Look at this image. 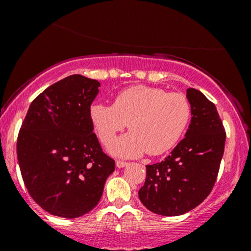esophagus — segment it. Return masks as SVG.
Masks as SVG:
<instances>
[{
	"instance_id": "34e87169",
	"label": "esophagus",
	"mask_w": 251,
	"mask_h": 251,
	"mask_svg": "<svg viewBox=\"0 0 251 251\" xmlns=\"http://www.w3.org/2000/svg\"><path fill=\"white\" fill-rule=\"evenodd\" d=\"M127 164H128V163L123 162V160H117V162H116V166H117V168L122 169V168H125V166H127Z\"/></svg>"
}]
</instances>
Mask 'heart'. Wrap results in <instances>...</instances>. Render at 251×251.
<instances>
[{
  "mask_svg": "<svg viewBox=\"0 0 251 251\" xmlns=\"http://www.w3.org/2000/svg\"><path fill=\"white\" fill-rule=\"evenodd\" d=\"M91 119L98 137L107 146L119 132L131 129L109 146L122 158L159 155L179 142L191 119V103L183 93L149 86H132L118 93L113 105H92Z\"/></svg>",
  "mask_w": 251,
  "mask_h": 251,
  "instance_id": "1",
  "label": "heart"
}]
</instances>
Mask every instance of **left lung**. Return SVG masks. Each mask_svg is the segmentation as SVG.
Here are the masks:
<instances>
[{
  "instance_id": "obj_1",
  "label": "left lung",
  "mask_w": 251,
  "mask_h": 251,
  "mask_svg": "<svg viewBox=\"0 0 251 251\" xmlns=\"http://www.w3.org/2000/svg\"><path fill=\"white\" fill-rule=\"evenodd\" d=\"M191 123L185 138L163 162L146 165L139 200L162 216H179L195 209L215 185L226 145V129L216 106L195 88L186 89Z\"/></svg>"
}]
</instances>
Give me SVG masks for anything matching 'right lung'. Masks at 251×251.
I'll return each mask as SVG.
<instances>
[{"instance_id": "1", "label": "right lung", "mask_w": 251, "mask_h": 251, "mask_svg": "<svg viewBox=\"0 0 251 251\" xmlns=\"http://www.w3.org/2000/svg\"><path fill=\"white\" fill-rule=\"evenodd\" d=\"M100 82L73 74L30 103L17 137V159L28 192L43 210L76 218L96 208L116 168L102 152L91 119Z\"/></svg>"}]
</instances>
